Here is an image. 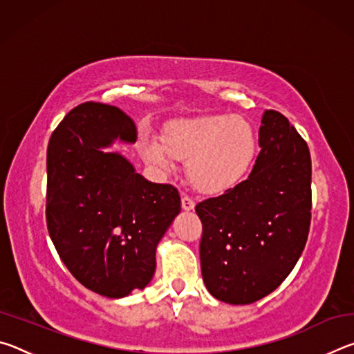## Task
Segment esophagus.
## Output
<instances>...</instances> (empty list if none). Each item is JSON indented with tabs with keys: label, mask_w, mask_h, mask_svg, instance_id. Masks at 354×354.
<instances>
[{
	"label": "esophagus",
	"mask_w": 354,
	"mask_h": 354,
	"mask_svg": "<svg viewBox=\"0 0 354 354\" xmlns=\"http://www.w3.org/2000/svg\"><path fill=\"white\" fill-rule=\"evenodd\" d=\"M181 206H183L184 211H192V209L195 207V201L192 200V196L183 195V196H181Z\"/></svg>",
	"instance_id": "esophagus-1"
}]
</instances>
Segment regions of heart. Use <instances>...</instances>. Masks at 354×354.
<instances>
[{"label":"heart","mask_w":354,"mask_h":354,"mask_svg":"<svg viewBox=\"0 0 354 354\" xmlns=\"http://www.w3.org/2000/svg\"><path fill=\"white\" fill-rule=\"evenodd\" d=\"M162 143L143 140V158L162 169L171 165V156L187 159L190 183L206 194H217L236 184L248 170L257 140L247 120L209 115L171 122L164 129Z\"/></svg>","instance_id":"1"}]
</instances>
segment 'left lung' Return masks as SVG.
I'll return each instance as SVG.
<instances>
[{"label": "left lung", "instance_id": "8db88e82", "mask_svg": "<svg viewBox=\"0 0 354 354\" xmlns=\"http://www.w3.org/2000/svg\"><path fill=\"white\" fill-rule=\"evenodd\" d=\"M261 153L250 176L196 205L203 225V281L220 301L250 304L272 293L295 267L313 209L306 140L283 113L266 111Z\"/></svg>", "mask_w": 354, "mask_h": 354}]
</instances>
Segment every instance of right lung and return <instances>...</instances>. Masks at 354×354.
<instances>
[{"mask_svg": "<svg viewBox=\"0 0 354 354\" xmlns=\"http://www.w3.org/2000/svg\"><path fill=\"white\" fill-rule=\"evenodd\" d=\"M133 143V118L115 106L82 103L53 131L46 149V226L80 283L122 298L151 281L156 247L181 211L178 189L149 183L113 140Z\"/></svg>", "mask_w": 354, "mask_h": 354, "instance_id": "obj_1", "label": "right lung"}]
</instances>
